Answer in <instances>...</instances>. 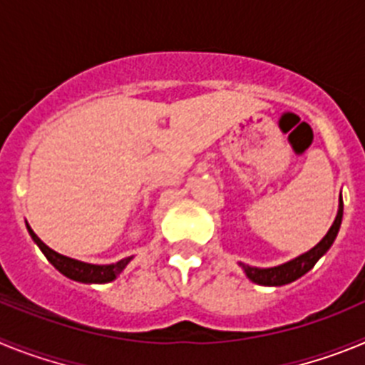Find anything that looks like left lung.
<instances>
[{
    "label": "left lung",
    "mask_w": 365,
    "mask_h": 365,
    "mask_svg": "<svg viewBox=\"0 0 365 365\" xmlns=\"http://www.w3.org/2000/svg\"><path fill=\"white\" fill-rule=\"evenodd\" d=\"M341 215H344V202H341L340 195V205H338V214L336 219H334L333 227L329 228V232L325 234L324 240L316 245L314 248H311L309 252L302 254V256L294 257V259L287 261L283 265L278 267H270V269H257V267L245 265V263H240L243 267L245 274L250 282L257 283V285H265V287H279L287 285V283L296 282L298 278H302L303 274H307L312 267L316 265V261L320 259L325 252H327L331 245L336 240L338 230H340L341 225Z\"/></svg>",
    "instance_id": "8db88e82"
}]
</instances>
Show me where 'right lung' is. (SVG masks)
Wrapping results in <instances>:
<instances>
[{"label":"right lung","mask_w":365,"mask_h":365,"mask_svg":"<svg viewBox=\"0 0 365 365\" xmlns=\"http://www.w3.org/2000/svg\"><path fill=\"white\" fill-rule=\"evenodd\" d=\"M27 230L31 234V237L34 240V243L40 247L41 252L45 254V257L51 261V265L56 270L67 276L69 279L80 283H109L117 278L118 274L125 269V265L133 259V256L124 257V259L117 261V263H111V265H93V263H83V261L73 259V257L62 256V254L54 252L53 248H49L43 241L38 237L32 228L27 225Z\"/></svg>","instance_id":"right-lung-1"}]
</instances>
